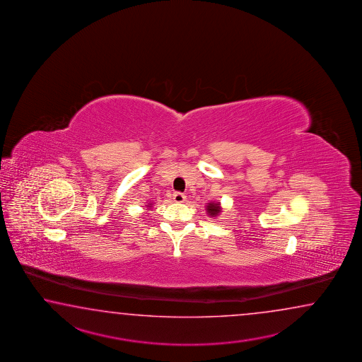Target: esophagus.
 <instances>
[{
	"instance_id": "34e87169",
	"label": "esophagus",
	"mask_w": 362,
	"mask_h": 362,
	"mask_svg": "<svg viewBox=\"0 0 362 362\" xmlns=\"http://www.w3.org/2000/svg\"><path fill=\"white\" fill-rule=\"evenodd\" d=\"M173 200L176 203H184L185 200H186V195L182 194V192H175L173 194Z\"/></svg>"
}]
</instances>
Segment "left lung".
<instances>
[{
	"label": "left lung",
	"mask_w": 362,
	"mask_h": 362,
	"mask_svg": "<svg viewBox=\"0 0 362 362\" xmlns=\"http://www.w3.org/2000/svg\"><path fill=\"white\" fill-rule=\"evenodd\" d=\"M206 211H207V215L211 216L214 218V217H217V216L221 214L223 208H221L220 202H209V203H207V206H206Z\"/></svg>",
	"instance_id": "obj_1"
}]
</instances>
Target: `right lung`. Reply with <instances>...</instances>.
I'll return each instance as SVG.
<instances>
[{"instance_id":"obj_1","label":"right lung","mask_w":362,"mask_h":362,"mask_svg":"<svg viewBox=\"0 0 362 362\" xmlns=\"http://www.w3.org/2000/svg\"><path fill=\"white\" fill-rule=\"evenodd\" d=\"M151 206H153L151 203H148V204H147V207H151ZM147 209H148V208H147Z\"/></svg>"}]
</instances>
